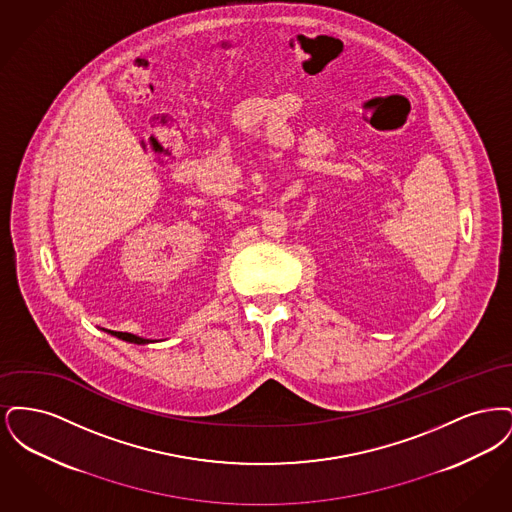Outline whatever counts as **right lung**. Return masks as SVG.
<instances>
[{
	"label": "right lung",
	"instance_id": "add662e5",
	"mask_svg": "<svg viewBox=\"0 0 512 512\" xmlns=\"http://www.w3.org/2000/svg\"><path fill=\"white\" fill-rule=\"evenodd\" d=\"M101 330H103V332H107V334H111V336H115V338H119V340L128 341V343H136V345H147V343L157 341L147 340V338L136 336V334H130V332H115V330H105V328H101Z\"/></svg>",
	"mask_w": 512,
	"mask_h": 512
}]
</instances>
